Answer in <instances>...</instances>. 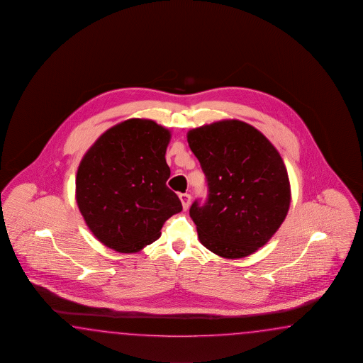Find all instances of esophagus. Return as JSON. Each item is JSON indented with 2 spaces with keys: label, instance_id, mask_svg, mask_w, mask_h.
<instances>
[{
  "label": "esophagus",
  "instance_id": "34e87169",
  "mask_svg": "<svg viewBox=\"0 0 363 363\" xmlns=\"http://www.w3.org/2000/svg\"><path fill=\"white\" fill-rule=\"evenodd\" d=\"M179 199H181V203H182L184 210H187V208L190 207V201H191V196H190V194H179Z\"/></svg>",
  "mask_w": 363,
  "mask_h": 363
}]
</instances>
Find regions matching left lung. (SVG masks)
<instances>
[{
    "label": "left lung",
    "instance_id": "1",
    "mask_svg": "<svg viewBox=\"0 0 363 363\" xmlns=\"http://www.w3.org/2000/svg\"><path fill=\"white\" fill-rule=\"evenodd\" d=\"M208 185L190 207L199 241L218 257L245 258L264 246L286 218L288 172L280 153L246 122L224 120L187 133Z\"/></svg>",
    "mask_w": 363,
    "mask_h": 363
}]
</instances>
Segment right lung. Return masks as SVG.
Wrapping results in <instances>:
<instances>
[{"label": "right lung", "instance_id": "obj_1", "mask_svg": "<svg viewBox=\"0 0 363 363\" xmlns=\"http://www.w3.org/2000/svg\"><path fill=\"white\" fill-rule=\"evenodd\" d=\"M169 140V130L152 120L130 118L106 130L83 156L75 199L89 230L106 247L140 251L182 211L167 186Z\"/></svg>", "mask_w": 363, "mask_h": 363}]
</instances>
